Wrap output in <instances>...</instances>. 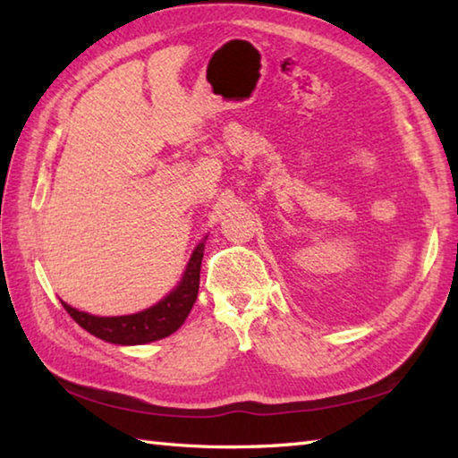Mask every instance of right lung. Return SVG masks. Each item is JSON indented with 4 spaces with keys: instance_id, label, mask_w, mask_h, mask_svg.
I'll return each mask as SVG.
<instances>
[{
    "instance_id": "1",
    "label": "right lung",
    "mask_w": 458,
    "mask_h": 458,
    "mask_svg": "<svg viewBox=\"0 0 458 458\" xmlns=\"http://www.w3.org/2000/svg\"><path fill=\"white\" fill-rule=\"evenodd\" d=\"M204 244L207 236L199 242V246L192 250L187 267L182 271V277L159 303L143 309L133 315H120V317H98L90 315L86 310H79L63 301V307L76 323L84 330H89L96 338L104 343L122 344V346H135L148 344L161 340L179 330L189 317L191 309L199 295L200 284V264L204 256Z\"/></svg>"
}]
</instances>
